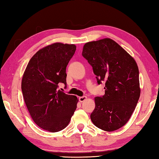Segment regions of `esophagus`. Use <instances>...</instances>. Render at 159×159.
<instances>
[{"mask_svg": "<svg viewBox=\"0 0 159 159\" xmlns=\"http://www.w3.org/2000/svg\"><path fill=\"white\" fill-rule=\"evenodd\" d=\"M86 99H87L86 96H81V97H79V101H80V102H83L85 101V100H86Z\"/></svg>", "mask_w": 159, "mask_h": 159, "instance_id": "1", "label": "esophagus"}]
</instances>
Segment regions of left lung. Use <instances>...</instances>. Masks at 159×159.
Wrapping results in <instances>:
<instances>
[{"label": "left lung", "mask_w": 159, "mask_h": 159, "mask_svg": "<svg viewBox=\"0 0 159 159\" xmlns=\"http://www.w3.org/2000/svg\"><path fill=\"white\" fill-rule=\"evenodd\" d=\"M82 56L92 67L98 84L105 82V94L94 98L92 123L107 131L121 128L129 121L140 98L136 62L110 38L87 42Z\"/></svg>", "instance_id": "left-lung-1"}]
</instances>
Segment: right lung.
Returning <instances> with one entry per match:
<instances>
[{
	"label": "right lung",
	"mask_w": 159,
	"mask_h": 159,
	"mask_svg": "<svg viewBox=\"0 0 159 159\" xmlns=\"http://www.w3.org/2000/svg\"><path fill=\"white\" fill-rule=\"evenodd\" d=\"M76 46L57 42L38 50L31 58L21 81L24 101L33 121L40 128L57 132L66 127L78 99L58 90L66 86V67Z\"/></svg>",
	"instance_id": "obj_1"
}]
</instances>
